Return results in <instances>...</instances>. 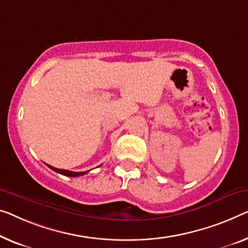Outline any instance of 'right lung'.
I'll use <instances>...</instances> for the list:
<instances>
[{
	"instance_id": "right-lung-1",
	"label": "right lung",
	"mask_w": 248,
	"mask_h": 248,
	"mask_svg": "<svg viewBox=\"0 0 248 248\" xmlns=\"http://www.w3.org/2000/svg\"><path fill=\"white\" fill-rule=\"evenodd\" d=\"M46 166H47V167H49L50 169H52L53 171L61 173V175L66 176V177H79V176H83V175H86V173H88V172H89V170H88V171H80V172H76V171L65 170V169H59V168H55V167H53V166H50V165H46Z\"/></svg>"
}]
</instances>
